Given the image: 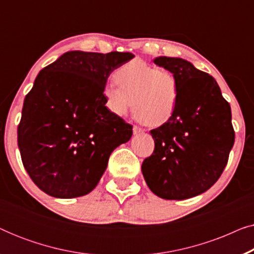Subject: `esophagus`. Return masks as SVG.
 <instances>
[{"mask_svg": "<svg viewBox=\"0 0 254 254\" xmlns=\"http://www.w3.org/2000/svg\"><path fill=\"white\" fill-rule=\"evenodd\" d=\"M133 133H134V135L141 134V133H143V129H142V128H140V127H137V126H134L133 127Z\"/></svg>", "mask_w": 254, "mask_h": 254, "instance_id": "obj_1", "label": "esophagus"}]
</instances>
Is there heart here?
Masks as SVG:
<instances>
[{
    "label": "heart",
    "instance_id": "b5f03b06",
    "mask_svg": "<svg viewBox=\"0 0 254 254\" xmlns=\"http://www.w3.org/2000/svg\"><path fill=\"white\" fill-rule=\"evenodd\" d=\"M117 83L104 86L107 110L125 117L134 106L135 113L149 126H161L175 112L179 84L173 72L158 69L142 60H131L114 74Z\"/></svg>",
    "mask_w": 254,
    "mask_h": 254
}]
</instances>
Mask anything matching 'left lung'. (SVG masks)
Masks as SVG:
<instances>
[{
	"instance_id": "8db88e82",
	"label": "left lung",
	"mask_w": 254,
	"mask_h": 254,
	"mask_svg": "<svg viewBox=\"0 0 254 254\" xmlns=\"http://www.w3.org/2000/svg\"><path fill=\"white\" fill-rule=\"evenodd\" d=\"M173 72L179 96L172 117L150 130L155 149L142 163L151 192L166 200H184L209 190L228 163L235 142L231 109L213 76L180 58H156Z\"/></svg>"
}]
</instances>
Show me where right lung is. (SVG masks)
Masks as SVG:
<instances>
[{
    "label": "right lung",
    "mask_w": 254,
    "mask_h": 254,
    "mask_svg": "<svg viewBox=\"0 0 254 254\" xmlns=\"http://www.w3.org/2000/svg\"><path fill=\"white\" fill-rule=\"evenodd\" d=\"M133 58L71 51L38 74L17 136L24 168L43 192L60 199L90 193L112 151L129 141L133 127L107 110L103 89Z\"/></svg>",
    "instance_id": "1"
}]
</instances>
